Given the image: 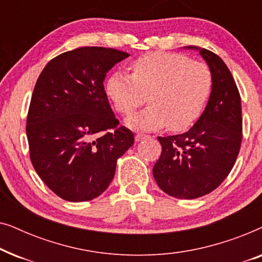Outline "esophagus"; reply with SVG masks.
<instances>
[{
    "label": "esophagus",
    "instance_id": "esophagus-1",
    "mask_svg": "<svg viewBox=\"0 0 262 262\" xmlns=\"http://www.w3.org/2000/svg\"><path fill=\"white\" fill-rule=\"evenodd\" d=\"M146 137H148V136H146V135H143V134H136V136H135V139H136V142H139V141H143V139H145Z\"/></svg>",
    "mask_w": 262,
    "mask_h": 262
}]
</instances>
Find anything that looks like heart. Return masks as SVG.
Listing matches in <instances>:
<instances>
[{
  "mask_svg": "<svg viewBox=\"0 0 262 262\" xmlns=\"http://www.w3.org/2000/svg\"><path fill=\"white\" fill-rule=\"evenodd\" d=\"M131 71V75L111 74L105 91L118 112L125 116L141 107L148 95L150 106L126 119L127 126L137 130H156L167 124L173 131L191 127L212 88L209 67L181 53H148L132 63Z\"/></svg>",
  "mask_w": 262,
  "mask_h": 262,
  "instance_id": "b5f03b06",
  "label": "heart"
}]
</instances>
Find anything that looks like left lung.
Segmentation results:
<instances>
[{
	"label": "left lung",
	"instance_id": "obj_1",
	"mask_svg": "<svg viewBox=\"0 0 262 262\" xmlns=\"http://www.w3.org/2000/svg\"><path fill=\"white\" fill-rule=\"evenodd\" d=\"M212 75V88L202 116L187 132L159 137L162 154L152 168L159 187L179 199L212 192L228 177L242 142L241 98L234 77L216 53L196 46Z\"/></svg>",
	"mask_w": 262,
	"mask_h": 262
}]
</instances>
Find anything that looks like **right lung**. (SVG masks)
I'll return each instance as SVG.
<instances>
[{"label":"right lung","mask_w":262,"mask_h":262,"mask_svg":"<svg viewBox=\"0 0 262 262\" xmlns=\"http://www.w3.org/2000/svg\"><path fill=\"white\" fill-rule=\"evenodd\" d=\"M130 55L85 46L64 52L39 75L27 114L26 134L35 171L68 202H87L105 192L117 160L134 145L120 126L103 81Z\"/></svg>","instance_id":"1"}]
</instances>
